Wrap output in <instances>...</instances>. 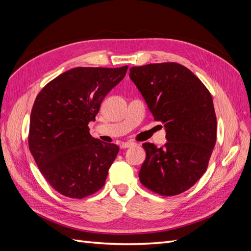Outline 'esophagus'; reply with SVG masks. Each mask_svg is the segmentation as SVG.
<instances>
[{"label":"esophagus","mask_w":251,"mask_h":251,"mask_svg":"<svg viewBox=\"0 0 251 251\" xmlns=\"http://www.w3.org/2000/svg\"><path fill=\"white\" fill-rule=\"evenodd\" d=\"M133 144H134L133 142H127V141L126 142H121L120 143V148L121 149H127V148H131Z\"/></svg>","instance_id":"34e87169"}]
</instances>
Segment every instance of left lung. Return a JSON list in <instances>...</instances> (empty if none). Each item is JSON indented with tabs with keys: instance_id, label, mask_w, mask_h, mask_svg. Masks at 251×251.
Segmentation results:
<instances>
[{
	"instance_id": "8db88e82",
	"label": "left lung",
	"mask_w": 251,
	"mask_h": 251,
	"mask_svg": "<svg viewBox=\"0 0 251 251\" xmlns=\"http://www.w3.org/2000/svg\"><path fill=\"white\" fill-rule=\"evenodd\" d=\"M130 78L156 121L164 124L163 147L146 142L139 179L151 192L176 196L191 188L207 169L217 140L212 97L202 81L177 63L132 67Z\"/></svg>"
}]
</instances>
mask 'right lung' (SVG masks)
Masks as SVG:
<instances>
[{
	"label": "right lung",
	"instance_id": "right-lung-1",
	"mask_svg": "<svg viewBox=\"0 0 251 251\" xmlns=\"http://www.w3.org/2000/svg\"><path fill=\"white\" fill-rule=\"evenodd\" d=\"M126 70L127 66L74 68L47 83L36 96L29 149L45 179L59 194L82 199L104 185L119 148L92 137L88 125Z\"/></svg>",
	"mask_w": 251,
	"mask_h": 251
}]
</instances>
